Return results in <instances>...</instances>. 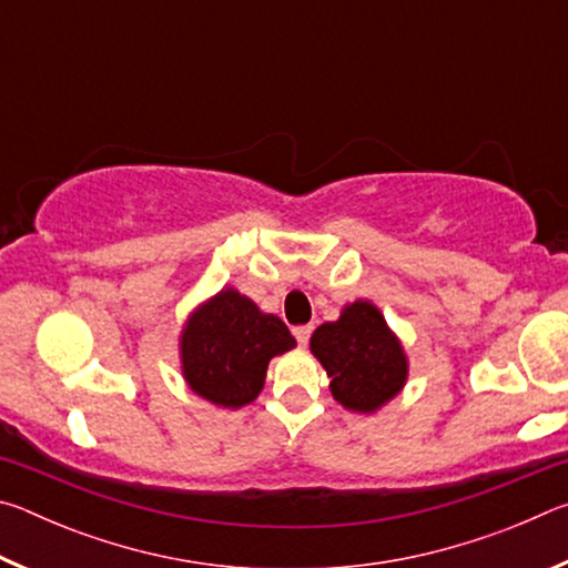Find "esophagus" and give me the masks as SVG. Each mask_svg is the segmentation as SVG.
Segmentation results:
<instances>
[{
	"mask_svg": "<svg viewBox=\"0 0 568 568\" xmlns=\"http://www.w3.org/2000/svg\"><path fill=\"white\" fill-rule=\"evenodd\" d=\"M311 333H313L311 325H297V328H293L295 341L301 345H307V341H311Z\"/></svg>",
	"mask_w": 568,
	"mask_h": 568,
	"instance_id": "1",
	"label": "esophagus"
}]
</instances>
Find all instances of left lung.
Wrapping results in <instances>:
<instances>
[{
  "label": "left lung",
  "instance_id": "8db88e82",
  "mask_svg": "<svg viewBox=\"0 0 568 568\" xmlns=\"http://www.w3.org/2000/svg\"><path fill=\"white\" fill-rule=\"evenodd\" d=\"M311 353L328 373L333 398L353 413L381 410L408 381L403 343L371 301H353L338 321L318 325Z\"/></svg>",
  "mask_w": 568,
  "mask_h": 568
}]
</instances>
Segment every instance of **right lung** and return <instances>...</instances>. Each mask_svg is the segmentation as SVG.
Wrapping results in <instances>:
<instances>
[{
  "label": "right lung",
  "instance_id": "1",
  "mask_svg": "<svg viewBox=\"0 0 568 568\" xmlns=\"http://www.w3.org/2000/svg\"><path fill=\"white\" fill-rule=\"evenodd\" d=\"M295 348L287 325L235 287L200 303L180 333V368L192 393L217 408H243L265 386L267 363Z\"/></svg>",
  "mask_w": 568,
  "mask_h": 568
}]
</instances>
